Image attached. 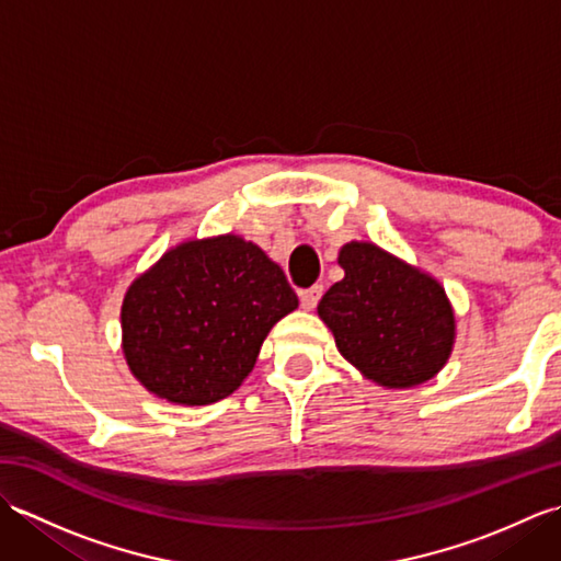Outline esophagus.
I'll use <instances>...</instances> for the list:
<instances>
[{"instance_id": "34e87169", "label": "esophagus", "mask_w": 561, "mask_h": 561, "mask_svg": "<svg viewBox=\"0 0 561 561\" xmlns=\"http://www.w3.org/2000/svg\"><path fill=\"white\" fill-rule=\"evenodd\" d=\"M320 296H323V287H320V284H316V287H311V289H304L299 294V299H301V306L306 308V311H313V308L320 301Z\"/></svg>"}]
</instances>
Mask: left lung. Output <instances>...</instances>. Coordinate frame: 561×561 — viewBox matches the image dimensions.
Wrapping results in <instances>:
<instances>
[{"label":"left lung","instance_id":"obj_1","mask_svg":"<svg viewBox=\"0 0 561 561\" xmlns=\"http://www.w3.org/2000/svg\"><path fill=\"white\" fill-rule=\"evenodd\" d=\"M344 277L318 304L340 354L383 388H414L446 366L456 311L432 274L376 243L350 241L337 255Z\"/></svg>","mask_w":561,"mask_h":561}]
</instances>
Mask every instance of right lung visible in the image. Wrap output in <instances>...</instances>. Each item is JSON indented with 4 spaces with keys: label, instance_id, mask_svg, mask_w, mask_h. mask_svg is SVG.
Masks as SVG:
<instances>
[{
    "label": "right lung",
    "instance_id": "add662e5",
    "mask_svg": "<svg viewBox=\"0 0 561 561\" xmlns=\"http://www.w3.org/2000/svg\"><path fill=\"white\" fill-rule=\"evenodd\" d=\"M296 308L282 267L253 241L236 233L190 238L127 287L125 362L165 402H219L253 371L270 330Z\"/></svg>",
    "mask_w": 561,
    "mask_h": 561
}]
</instances>
